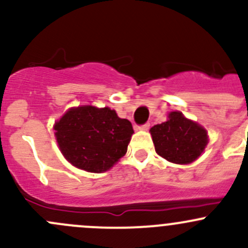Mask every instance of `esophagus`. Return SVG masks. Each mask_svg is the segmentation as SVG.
I'll return each instance as SVG.
<instances>
[{
  "label": "esophagus",
  "instance_id": "obj_1",
  "mask_svg": "<svg viewBox=\"0 0 248 248\" xmlns=\"http://www.w3.org/2000/svg\"><path fill=\"white\" fill-rule=\"evenodd\" d=\"M149 128H150V124H141V126H139L140 131H147Z\"/></svg>",
  "mask_w": 248,
  "mask_h": 248
}]
</instances>
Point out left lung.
I'll list each match as a JSON object with an SVG mask.
<instances>
[{
  "label": "left lung",
  "mask_w": 248,
  "mask_h": 248,
  "mask_svg": "<svg viewBox=\"0 0 248 248\" xmlns=\"http://www.w3.org/2000/svg\"><path fill=\"white\" fill-rule=\"evenodd\" d=\"M150 133L157 154L176 164L196 161L209 142L206 129L180 111L169 112L168 120L152 127Z\"/></svg>",
  "instance_id": "obj_1"
}]
</instances>
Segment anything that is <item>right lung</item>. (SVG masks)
<instances>
[{
	"label": "right lung",
	"mask_w": 248,
	"mask_h": 248,
	"mask_svg": "<svg viewBox=\"0 0 248 248\" xmlns=\"http://www.w3.org/2000/svg\"><path fill=\"white\" fill-rule=\"evenodd\" d=\"M54 129L64 158L90 172L107 171L119 162L134 133L131 122L120 119L115 110L92 106L71 108Z\"/></svg>",
	"instance_id": "1"
}]
</instances>
